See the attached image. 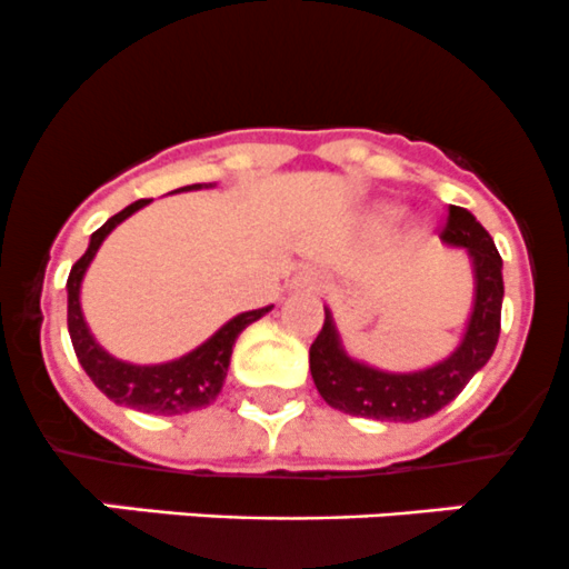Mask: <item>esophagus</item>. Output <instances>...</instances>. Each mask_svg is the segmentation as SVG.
<instances>
[{
    "label": "esophagus",
    "mask_w": 569,
    "mask_h": 569,
    "mask_svg": "<svg viewBox=\"0 0 569 569\" xmlns=\"http://www.w3.org/2000/svg\"><path fill=\"white\" fill-rule=\"evenodd\" d=\"M290 290L296 292H323L326 290V277L320 271H298L296 277H292L290 282Z\"/></svg>",
    "instance_id": "obj_1"
}]
</instances>
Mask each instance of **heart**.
I'll return each mask as SVG.
<instances>
[{"label": "heart", "instance_id": "heart-1", "mask_svg": "<svg viewBox=\"0 0 569 569\" xmlns=\"http://www.w3.org/2000/svg\"><path fill=\"white\" fill-rule=\"evenodd\" d=\"M385 218L387 221H392V218H398V210H385Z\"/></svg>", "mask_w": 569, "mask_h": 569}]
</instances>
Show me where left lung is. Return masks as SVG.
Instances as JSON below:
<instances>
[{"label": "left lung", "instance_id": "obj_1", "mask_svg": "<svg viewBox=\"0 0 569 569\" xmlns=\"http://www.w3.org/2000/svg\"><path fill=\"white\" fill-rule=\"evenodd\" d=\"M442 243L451 249H465L473 268V309H470L459 346L429 368L392 373V370L353 359L342 346L335 315L329 307H323L326 320L309 348V370H312L320 398L329 407L353 418L415 423L448 407L489 362L500 335L503 260L487 229L465 207L448 210Z\"/></svg>", "mask_w": 569, "mask_h": 569}]
</instances>
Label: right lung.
I'll return each instance as SVG.
<instances>
[{
	"label": "right lung",
	"instance_id": "add662e5",
	"mask_svg": "<svg viewBox=\"0 0 569 569\" xmlns=\"http://www.w3.org/2000/svg\"><path fill=\"white\" fill-rule=\"evenodd\" d=\"M201 188H216V182H201V184H188V188H179L173 193H188V190H201ZM151 199H138L134 204L123 207L121 212H116L112 218H107L99 229L91 234V243L88 251L74 262L69 273V335L74 342V351L80 365L86 368V373L91 376V381L110 398L118 407L138 409L146 415H188L196 409L210 407L212 401L221 392L223 379H227L229 370V357H232V346L238 340L240 331L246 326H251L254 320H260L262 315L271 307L251 309V312L234 315L232 320L221 326L210 340L201 342L193 351L182 353L179 359L160 365H134L116 359L110 351L96 342V337L88 329V320L82 315V279H86L88 266L93 262L96 251L104 243L107 234L118 227L121 221H127L132 212L143 210Z\"/></svg>",
	"mask_w": 569,
	"mask_h": 569
}]
</instances>
